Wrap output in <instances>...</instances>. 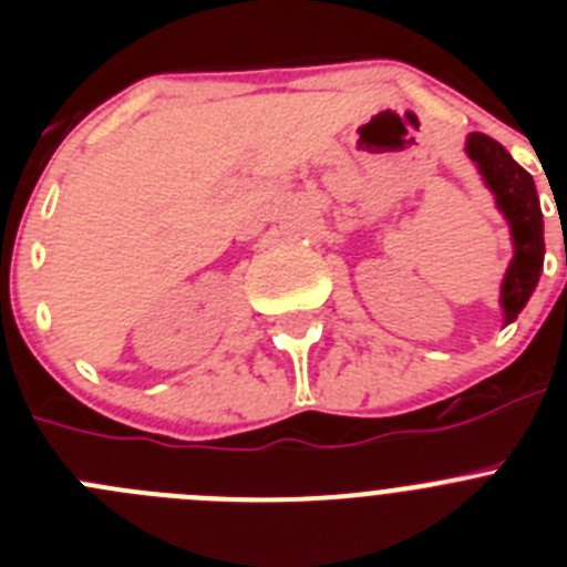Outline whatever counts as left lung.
<instances>
[{
	"label": "left lung",
	"mask_w": 567,
	"mask_h": 567,
	"mask_svg": "<svg viewBox=\"0 0 567 567\" xmlns=\"http://www.w3.org/2000/svg\"><path fill=\"white\" fill-rule=\"evenodd\" d=\"M465 153L477 164L485 187L491 189L497 209L505 215L511 227L514 258L505 269L503 287H499V307L503 323H514L523 312L528 298L534 295L543 275L545 238H543V209L530 173H525L508 150L485 133H471L465 138Z\"/></svg>",
	"instance_id": "1"
}]
</instances>
